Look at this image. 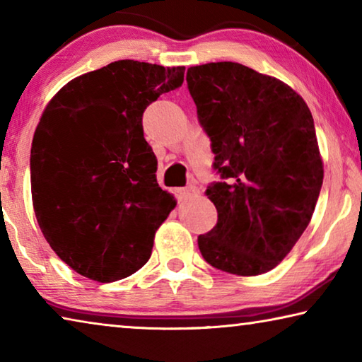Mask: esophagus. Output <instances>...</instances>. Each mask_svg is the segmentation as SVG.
I'll return each instance as SVG.
<instances>
[{
    "mask_svg": "<svg viewBox=\"0 0 362 362\" xmlns=\"http://www.w3.org/2000/svg\"><path fill=\"white\" fill-rule=\"evenodd\" d=\"M170 193H173L175 196L177 201H182L185 199L187 196L196 193V188L194 187H187V188H173L170 189Z\"/></svg>",
    "mask_w": 362,
    "mask_h": 362,
    "instance_id": "1",
    "label": "esophagus"
}]
</instances>
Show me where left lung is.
Masks as SVG:
<instances>
[{
  "label": "left lung",
  "mask_w": 362,
  "mask_h": 362,
  "mask_svg": "<svg viewBox=\"0 0 362 362\" xmlns=\"http://www.w3.org/2000/svg\"><path fill=\"white\" fill-rule=\"evenodd\" d=\"M187 84L220 175L206 189L217 223L198 236L201 255L238 276L267 273L296 246L320 198L313 116L289 86L236 62L189 66Z\"/></svg>",
  "instance_id": "left-lung-1"
}]
</instances>
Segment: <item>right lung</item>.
<instances>
[{"label":"right lung","mask_w":362,"mask_h":362,"mask_svg":"<svg viewBox=\"0 0 362 362\" xmlns=\"http://www.w3.org/2000/svg\"><path fill=\"white\" fill-rule=\"evenodd\" d=\"M183 73L118 60L64 86L41 116L30 158L35 214L54 252L86 278L112 283L142 268L175 207L156 182L142 116Z\"/></svg>","instance_id":"obj_1"}]
</instances>
